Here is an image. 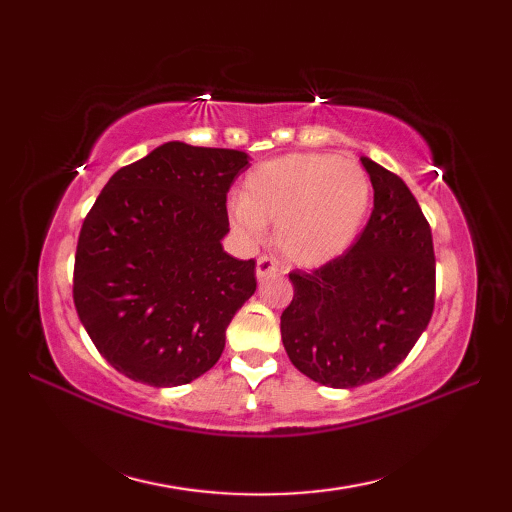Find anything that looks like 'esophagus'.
<instances>
[{"label": "esophagus", "mask_w": 512, "mask_h": 512, "mask_svg": "<svg viewBox=\"0 0 512 512\" xmlns=\"http://www.w3.org/2000/svg\"><path fill=\"white\" fill-rule=\"evenodd\" d=\"M279 275V264L275 257L270 255H262L257 259V277L259 279H266V277H275Z\"/></svg>", "instance_id": "34e87169"}]
</instances>
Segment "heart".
<instances>
[{
  "label": "heart",
  "instance_id": "heart-1",
  "mask_svg": "<svg viewBox=\"0 0 512 512\" xmlns=\"http://www.w3.org/2000/svg\"><path fill=\"white\" fill-rule=\"evenodd\" d=\"M372 206V180L354 160L332 154H290L248 173L244 195L228 202L233 224L259 237L277 224V248L290 262L321 266L361 233Z\"/></svg>",
  "mask_w": 512,
  "mask_h": 512
}]
</instances>
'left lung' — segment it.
I'll use <instances>...</instances> for the list:
<instances>
[{
    "mask_svg": "<svg viewBox=\"0 0 512 512\" xmlns=\"http://www.w3.org/2000/svg\"><path fill=\"white\" fill-rule=\"evenodd\" d=\"M374 209L343 255L288 275L281 339L301 374L334 389L383 378L405 361L436 303L431 226L396 173L361 158Z\"/></svg>",
    "mask_w": 512,
    "mask_h": 512,
    "instance_id": "1",
    "label": "left lung"
}]
</instances>
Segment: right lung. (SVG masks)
<instances>
[{"instance_id":"right-lung-1","label":"right lung","mask_w":512,"mask_h":512,"mask_svg":"<svg viewBox=\"0 0 512 512\" xmlns=\"http://www.w3.org/2000/svg\"><path fill=\"white\" fill-rule=\"evenodd\" d=\"M237 149L165 143L118 169L85 215L72 297L96 350L151 387L187 385L220 361L257 288L255 259L222 250Z\"/></svg>"}]
</instances>
